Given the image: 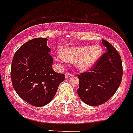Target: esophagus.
Instances as JSON below:
<instances>
[{
	"instance_id": "34e87169",
	"label": "esophagus",
	"mask_w": 133,
	"mask_h": 133,
	"mask_svg": "<svg viewBox=\"0 0 133 133\" xmlns=\"http://www.w3.org/2000/svg\"><path fill=\"white\" fill-rule=\"evenodd\" d=\"M72 75L70 72H67L66 74H65V78H70V77H72Z\"/></svg>"
}]
</instances>
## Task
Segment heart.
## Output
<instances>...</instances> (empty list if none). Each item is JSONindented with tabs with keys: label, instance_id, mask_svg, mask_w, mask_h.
Wrapping results in <instances>:
<instances>
[{
	"label": "heart",
	"instance_id": "b5f03b06",
	"mask_svg": "<svg viewBox=\"0 0 133 133\" xmlns=\"http://www.w3.org/2000/svg\"><path fill=\"white\" fill-rule=\"evenodd\" d=\"M102 54V48L99 45H82L78 47H65L56 56L58 61L65 60L74 62L75 65L80 70L90 68L99 60Z\"/></svg>",
	"mask_w": 133,
	"mask_h": 133
}]
</instances>
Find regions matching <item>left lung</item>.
Segmentation results:
<instances>
[{
	"mask_svg": "<svg viewBox=\"0 0 133 133\" xmlns=\"http://www.w3.org/2000/svg\"><path fill=\"white\" fill-rule=\"evenodd\" d=\"M107 52L88 72L78 75L80 99L91 106L103 104L111 98L122 82L123 68L121 56L109 42L102 40Z\"/></svg>",
	"mask_w": 133,
	"mask_h": 133,
	"instance_id": "8db88e82",
	"label": "left lung"
}]
</instances>
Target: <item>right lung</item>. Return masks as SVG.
Returning <instances> with one entry per match:
<instances>
[{
	"label": "right lung",
	"instance_id": "1",
	"mask_svg": "<svg viewBox=\"0 0 133 133\" xmlns=\"http://www.w3.org/2000/svg\"><path fill=\"white\" fill-rule=\"evenodd\" d=\"M46 38L29 41L16 52L11 62L14 89L24 101L36 107L47 105L55 96L64 74L52 69L53 58Z\"/></svg>",
	"mask_w": 133,
	"mask_h": 133
}]
</instances>
